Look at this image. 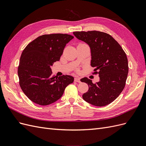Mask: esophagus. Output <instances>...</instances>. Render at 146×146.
<instances>
[{"mask_svg": "<svg viewBox=\"0 0 146 146\" xmlns=\"http://www.w3.org/2000/svg\"><path fill=\"white\" fill-rule=\"evenodd\" d=\"M74 82L80 83V78H78V77H76V78H74Z\"/></svg>", "mask_w": 146, "mask_h": 146, "instance_id": "obj_1", "label": "esophagus"}]
</instances>
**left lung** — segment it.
Returning a JSON list of instances; mask_svg holds the SVG:
<instances>
[{
	"mask_svg": "<svg viewBox=\"0 0 146 146\" xmlns=\"http://www.w3.org/2000/svg\"><path fill=\"white\" fill-rule=\"evenodd\" d=\"M74 36L89 45L91 66L98 74L99 82L93 83L87 77L80 81L88 84V91L82 96L88 103L98 107L111 104L121 93L129 72L125 52L111 35L99 31L75 32ZM98 70V72L96 71Z\"/></svg>",
	"mask_w": 146,
	"mask_h": 146,
	"instance_id": "1",
	"label": "left lung"
}]
</instances>
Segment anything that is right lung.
Wrapping results in <instances>:
<instances>
[{
    "instance_id": "right-lung-1",
    "label": "right lung",
    "mask_w": 146,
    "mask_h": 146,
    "mask_svg": "<svg viewBox=\"0 0 146 146\" xmlns=\"http://www.w3.org/2000/svg\"><path fill=\"white\" fill-rule=\"evenodd\" d=\"M74 38L62 33L43 35L30 42L22 53L17 74L19 85L33 102L48 105L63 96L74 77L52 76L51 66L59 61L66 45Z\"/></svg>"
}]
</instances>
